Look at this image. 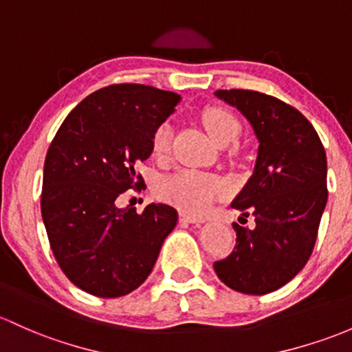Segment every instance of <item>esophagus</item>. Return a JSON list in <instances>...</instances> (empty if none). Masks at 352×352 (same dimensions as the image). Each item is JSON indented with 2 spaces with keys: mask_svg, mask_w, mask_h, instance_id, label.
Instances as JSON below:
<instances>
[{
  "mask_svg": "<svg viewBox=\"0 0 352 352\" xmlns=\"http://www.w3.org/2000/svg\"><path fill=\"white\" fill-rule=\"evenodd\" d=\"M179 220H181V223H205V220H201V218L191 217V214H188V213H181Z\"/></svg>",
  "mask_w": 352,
  "mask_h": 352,
  "instance_id": "esophagus-1",
  "label": "esophagus"
}]
</instances>
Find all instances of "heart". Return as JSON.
Returning <instances> with one entry per match:
<instances>
[{"label": "heart", "mask_w": 352, "mask_h": 352, "mask_svg": "<svg viewBox=\"0 0 352 352\" xmlns=\"http://www.w3.org/2000/svg\"><path fill=\"white\" fill-rule=\"evenodd\" d=\"M201 122L214 142L233 141L240 132V122L223 107H208L201 114ZM171 129L161 124L153 135V153L162 156L169 149ZM157 196L162 201L175 205L184 213L203 214L210 210L214 199L225 195L226 186L217 176L195 169H181L171 176L162 177L157 184Z\"/></svg>", "instance_id": "obj_1"}]
</instances>
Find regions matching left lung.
Masks as SVG:
<instances>
[{
    "label": "left lung",
    "instance_id": "obj_1",
    "mask_svg": "<svg viewBox=\"0 0 352 352\" xmlns=\"http://www.w3.org/2000/svg\"><path fill=\"white\" fill-rule=\"evenodd\" d=\"M258 139L253 175L233 199L255 226L233 223L236 245L214 262L218 278L236 292L263 296L304 268L327 203V160L312 124L297 109L255 90H217Z\"/></svg>",
    "mask_w": 352,
    "mask_h": 352
}]
</instances>
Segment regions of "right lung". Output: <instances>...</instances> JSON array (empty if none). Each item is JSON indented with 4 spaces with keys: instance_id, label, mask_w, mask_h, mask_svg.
Returning a JSON list of instances; mask_svg holds the SVG:
<instances>
[{
    "instance_id": "right-lung-1",
    "label": "right lung",
    "mask_w": 352,
    "mask_h": 352,
    "mask_svg": "<svg viewBox=\"0 0 352 352\" xmlns=\"http://www.w3.org/2000/svg\"><path fill=\"white\" fill-rule=\"evenodd\" d=\"M179 102L156 87H104L67 116L48 147L41 218L60 268L87 294L114 298L138 289L175 230L173 206L138 213L117 198L144 186L135 164L151 156L154 132Z\"/></svg>"
}]
</instances>
